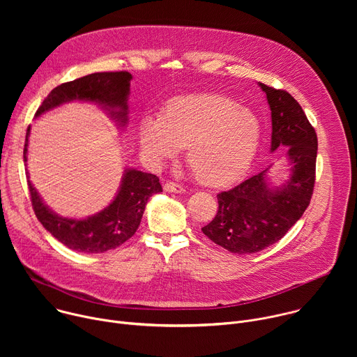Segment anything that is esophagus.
I'll return each mask as SVG.
<instances>
[{"instance_id": "1", "label": "esophagus", "mask_w": 357, "mask_h": 357, "mask_svg": "<svg viewBox=\"0 0 357 357\" xmlns=\"http://www.w3.org/2000/svg\"><path fill=\"white\" fill-rule=\"evenodd\" d=\"M164 189H165L167 192H171V193H185V192H186L183 186H181V185H178V183H174V182H167V183L164 185Z\"/></svg>"}]
</instances>
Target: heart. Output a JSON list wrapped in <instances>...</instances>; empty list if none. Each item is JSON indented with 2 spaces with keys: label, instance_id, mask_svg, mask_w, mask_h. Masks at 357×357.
Instances as JSON below:
<instances>
[{
  "label": "heart",
  "instance_id": "heart-1",
  "mask_svg": "<svg viewBox=\"0 0 357 357\" xmlns=\"http://www.w3.org/2000/svg\"><path fill=\"white\" fill-rule=\"evenodd\" d=\"M139 144L155 164L188 146L186 162L203 185L226 186L250 168L261 139L257 116L226 96L199 93L172 100L161 120L145 117Z\"/></svg>",
  "mask_w": 357,
  "mask_h": 357
}]
</instances>
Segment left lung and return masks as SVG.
Returning <instances> with one entry per match:
<instances>
[{
  "mask_svg": "<svg viewBox=\"0 0 357 357\" xmlns=\"http://www.w3.org/2000/svg\"><path fill=\"white\" fill-rule=\"evenodd\" d=\"M271 110V151L287 146L289 176L280 186L268 168L218 195L219 211L202 227L213 243L237 254H252L281 240L307 211L315 183L318 138L298 101L285 90L259 83Z\"/></svg>",
  "mask_w": 357,
  "mask_h": 357,
  "instance_id": "8db88e82",
  "label": "left lung"
}]
</instances>
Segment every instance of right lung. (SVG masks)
Returning a JSON list of instances; mask_svg holds the SVG:
<instances>
[{
	"label": "right lung",
	"instance_id": "right-lung-1",
	"mask_svg": "<svg viewBox=\"0 0 357 357\" xmlns=\"http://www.w3.org/2000/svg\"><path fill=\"white\" fill-rule=\"evenodd\" d=\"M132 76L128 72H100L55 87L42 101L35 119L70 101H87L105 109L119 127L128 123V96ZM26 130L24 162L26 165ZM33 212L42 226L66 247L80 252H105L116 248L137 231L148 199L162 192L157 175L127 168L117 195L107 208L84 219L63 218L49 209L28 176Z\"/></svg>",
	"mask_w": 357,
	"mask_h": 357
}]
</instances>
